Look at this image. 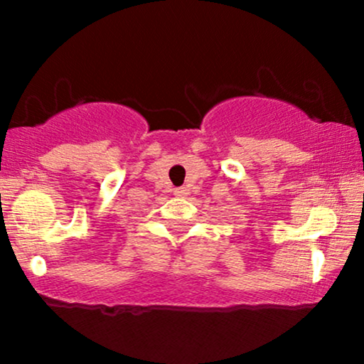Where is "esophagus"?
Listing matches in <instances>:
<instances>
[{
    "label": "esophagus",
    "mask_w": 364,
    "mask_h": 364,
    "mask_svg": "<svg viewBox=\"0 0 364 364\" xmlns=\"http://www.w3.org/2000/svg\"><path fill=\"white\" fill-rule=\"evenodd\" d=\"M174 195L181 196V198H185V196L188 195V191L185 190V188H176V190H174Z\"/></svg>",
    "instance_id": "esophagus-1"
}]
</instances>
